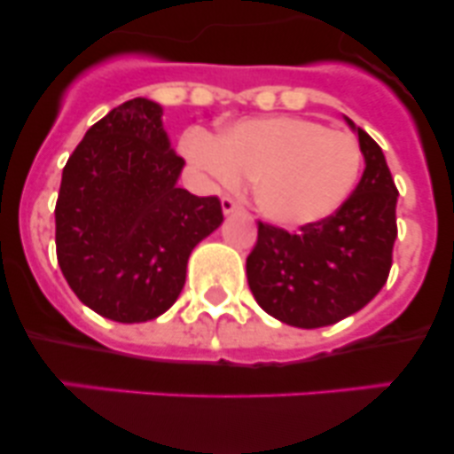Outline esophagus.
Returning a JSON list of instances; mask_svg holds the SVG:
<instances>
[{"label":"esophagus","instance_id":"esophagus-1","mask_svg":"<svg viewBox=\"0 0 454 454\" xmlns=\"http://www.w3.org/2000/svg\"><path fill=\"white\" fill-rule=\"evenodd\" d=\"M236 209H240V202L236 200V198H231V196H224L223 198V211H224V214H231V211H236Z\"/></svg>","mask_w":454,"mask_h":454}]
</instances>
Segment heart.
Wrapping results in <instances>:
<instances>
[{"label":"heart","instance_id":"1","mask_svg":"<svg viewBox=\"0 0 454 454\" xmlns=\"http://www.w3.org/2000/svg\"><path fill=\"white\" fill-rule=\"evenodd\" d=\"M183 153L223 184L256 180V205L283 227H305L334 214L359 178L352 133L296 115L247 118L218 137L189 133Z\"/></svg>","mask_w":454,"mask_h":454}]
</instances>
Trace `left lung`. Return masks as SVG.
I'll return each mask as SVG.
<instances>
[{
  "label": "left lung",
  "instance_id": "obj_1",
  "mask_svg": "<svg viewBox=\"0 0 454 454\" xmlns=\"http://www.w3.org/2000/svg\"><path fill=\"white\" fill-rule=\"evenodd\" d=\"M356 131L365 169L352 196L299 234L258 220L247 283L270 317L294 327H325L359 312L386 285L396 240V192L381 146Z\"/></svg>",
  "mask_w": 454,
  "mask_h": 454
}]
</instances>
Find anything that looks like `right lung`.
Masks as SVG:
<instances>
[{
	"label": "right lung",
	"mask_w": 454,
	"mask_h": 454,
	"mask_svg": "<svg viewBox=\"0 0 454 454\" xmlns=\"http://www.w3.org/2000/svg\"><path fill=\"white\" fill-rule=\"evenodd\" d=\"M183 167L162 106L145 98L109 111L68 158L55 205L58 262L100 317L142 323L167 312L192 249L223 223L218 196L176 184Z\"/></svg>",
	"instance_id": "add662e5"
}]
</instances>
